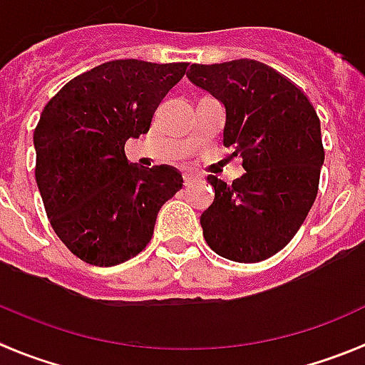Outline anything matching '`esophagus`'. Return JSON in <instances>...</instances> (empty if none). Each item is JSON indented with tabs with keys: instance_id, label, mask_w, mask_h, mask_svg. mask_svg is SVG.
I'll return each instance as SVG.
<instances>
[{
	"instance_id": "obj_1",
	"label": "esophagus",
	"mask_w": 365,
	"mask_h": 365,
	"mask_svg": "<svg viewBox=\"0 0 365 365\" xmlns=\"http://www.w3.org/2000/svg\"><path fill=\"white\" fill-rule=\"evenodd\" d=\"M182 180H185V186H192L195 180H197V177L192 175V173H185V175H182Z\"/></svg>"
}]
</instances>
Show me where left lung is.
Instances as JSON below:
<instances>
[{
	"label": "left lung",
	"instance_id": "8db88e82",
	"mask_svg": "<svg viewBox=\"0 0 365 365\" xmlns=\"http://www.w3.org/2000/svg\"><path fill=\"white\" fill-rule=\"evenodd\" d=\"M186 76L225 106V162L246 171L231 185L207 177L215 201L200 218L205 240L237 263L264 261L291 242L317 197V111L293 81L252 59L192 65Z\"/></svg>",
	"mask_w": 365,
	"mask_h": 365
}]
</instances>
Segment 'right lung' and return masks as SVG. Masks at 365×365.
Here are the masks:
<instances>
[{"mask_svg": "<svg viewBox=\"0 0 365 365\" xmlns=\"http://www.w3.org/2000/svg\"><path fill=\"white\" fill-rule=\"evenodd\" d=\"M188 63L119 59L72 78L48 102L33 134L35 179L48 220L72 254L95 267L135 257L162 205L182 188L171 165L140 170L125 143L147 134Z\"/></svg>", "mask_w": 365, "mask_h": 365, "instance_id": "add662e5", "label": "right lung"}]
</instances>
